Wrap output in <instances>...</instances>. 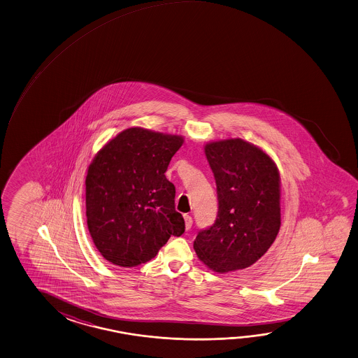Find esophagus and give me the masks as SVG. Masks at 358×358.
<instances>
[{"label":"esophagus","instance_id":"1","mask_svg":"<svg viewBox=\"0 0 358 358\" xmlns=\"http://www.w3.org/2000/svg\"><path fill=\"white\" fill-rule=\"evenodd\" d=\"M184 221H185V228H187V229H190V228H192V224H193V220H192V217L188 215H184Z\"/></svg>","mask_w":358,"mask_h":358}]
</instances>
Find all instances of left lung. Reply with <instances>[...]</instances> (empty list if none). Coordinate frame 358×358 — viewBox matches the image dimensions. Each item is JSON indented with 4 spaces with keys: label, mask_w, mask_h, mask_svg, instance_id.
Segmentation results:
<instances>
[{
    "label": "left lung",
    "mask_w": 358,
    "mask_h": 358,
    "mask_svg": "<svg viewBox=\"0 0 358 358\" xmlns=\"http://www.w3.org/2000/svg\"><path fill=\"white\" fill-rule=\"evenodd\" d=\"M204 152L215 176L218 215L195 237V252L215 273L246 268L279 234V170L265 151L242 138L208 143Z\"/></svg>",
    "instance_id": "1"
}]
</instances>
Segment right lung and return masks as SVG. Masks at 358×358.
Masks as SVG:
<instances>
[{"instance_id":"obj_1","label":"right lung","mask_w":358,"mask_h":358,"mask_svg":"<svg viewBox=\"0 0 358 358\" xmlns=\"http://www.w3.org/2000/svg\"><path fill=\"white\" fill-rule=\"evenodd\" d=\"M182 143V136L131 127L92 160L85 178L87 224L98 251L113 265L145 264L170 236L184 234L176 187L165 176Z\"/></svg>"}]
</instances>
